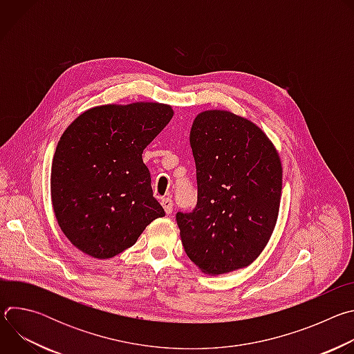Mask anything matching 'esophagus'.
I'll return each instance as SVG.
<instances>
[{
    "label": "esophagus",
    "instance_id": "esophagus-1",
    "mask_svg": "<svg viewBox=\"0 0 354 354\" xmlns=\"http://www.w3.org/2000/svg\"><path fill=\"white\" fill-rule=\"evenodd\" d=\"M161 205H162V207H164L167 214H171L174 212V201L169 197H164L161 200Z\"/></svg>",
    "mask_w": 354,
    "mask_h": 354
}]
</instances>
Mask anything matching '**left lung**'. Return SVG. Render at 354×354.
<instances>
[{
  "label": "left lung",
  "mask_w": 354,
  "mask_h": 354,
  "mask_svg": "<svg viewBox=\"0 0 354 354\" xmlns=\"http://www.w3.org/2000/svg\"><path fill=\"white\" fill-rule=\"evenodd\" d=\"M197 205L178 213L189 259L206 274L249 266L268 245L279 216L283 168L265 131L242 116L212 109L190 129Z\"/></svg>",
  "instance_id": "left-lung-1"
}]
</instances>
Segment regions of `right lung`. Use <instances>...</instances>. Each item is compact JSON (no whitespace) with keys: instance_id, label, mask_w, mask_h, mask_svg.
Returning <instances> with one entry per match:
<instances>
[{"instance_id":"1","label":"right lung","mask_w":354,"mask_h":354,"mask_svg":"<svg viewBox=\"0 0 354 354\" xmlns=\"http://www.w3.org/2000/svg\"><path fill=\"white\" fill-rule=\"evenodd\" d=\"M158 102L102 105L81 113L56 147L50 192L56 220L84 254L109 259L165 212L153 196L142 151L171 122Z\"/></svg>"}]
</instances>
